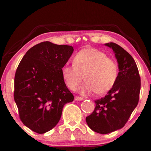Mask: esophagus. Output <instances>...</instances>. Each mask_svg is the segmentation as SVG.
Listing matches in <instances>:
<instances>
[{
  "label": "esophagus",
  "mask_w": 151,
  "mask_h": 151,
  "mask_svg": "<svg viewBox=\"0 0 151 151\" xmlns=\"http://www.w3.org/2000/svg\"><path fill=\"white\" fill-rule=\"evenodd\" d=\"M84 100L83 98H81V97H78V96H76L75 97V100H77V101H80V100Z\"/></svg>",
  "instance_id": "34e87169"
}]
</instances>
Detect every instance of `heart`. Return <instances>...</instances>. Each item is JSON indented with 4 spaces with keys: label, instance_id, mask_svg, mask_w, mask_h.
Instances as JSON below:
<instances>
[{
    "label": "heart",
    "instance_id": "b5f03b06",
    "mask_svg": "<svg viewBox=\"0 0 151 151\" xmlns=\"http://www.w3.org/2000/svg\"><path fill=\"white\" fill-rule=\"evenodd\" d=\"M66 85L75 90L83 79L85 83L80 88L83 95L96 92L98 95L109 91L118 77V65L103 51L95 48L82 49L75 55L73 65H66L61 69Z\"/></svg>",
    "mask_w": 151,
    "mask_h": 151
}]
</instances>
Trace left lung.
Here are the masks:
<instances>
[{
  "label": "left lung",
  "instance_id": "obj_1",
  "mask_svg": "<svg viewBox=\"0 0 151 151\" xmlns=\"http://www.w3.org/2000/svg\"><path fill=\"white\" fill-rule=\"evenodd\" d=\"M113 49L119 67L115 85L104 98L95 101L96 108L86 117L91 129L107 134L120 129L129 120L139 102L141 80L133 57L114 42L105 44Z\"/></svg>",
  "mask_w": 151,
  "mask_h": 151
}]
</instances>
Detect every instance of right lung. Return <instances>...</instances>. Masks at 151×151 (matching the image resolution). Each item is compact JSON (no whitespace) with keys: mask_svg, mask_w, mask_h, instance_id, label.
Returning <instances> with one entry per match:
<instances>
[{"mask_svg":"<svg viewBox=\"0 0 151 151\" xmlns=\"http://www.w3.org/2000/svg\"><path fill=\"white\" fill-rule=\"evenodd\" d=\"M73 51L69 45L42 42L29 49L18 66L14 100L20 120L37 133L52 129L60 119L64 105L73 101L61 72Z\"/></svg>","mask_w":151,"mask_h":151,"instance_id":"1","label":"right lung"}]
</instances>
